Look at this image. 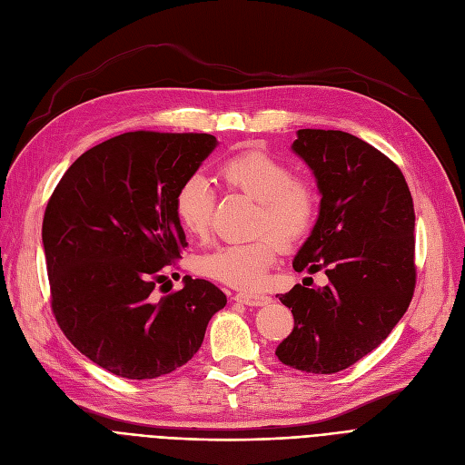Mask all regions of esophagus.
Listing matches in <instances>:
<instances>
[{"label":"esophagus","mask_w":465,"mask_h":465,"mask_svg":"<svg viewBox=\"0 0 465 465\" xmlns=\"http://www.w3.org/2000/svg\"><path fill=\"white\" fill-rule=\"evenodd\" d=\"M235 302L243 303V305H251V307H261L271 303V297L264 293H249V292H239L235 293Z\"/></svg>","instance_id":"obj_1"}]
</instances>
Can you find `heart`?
<instances>
[{"label":"heart","instance_id":"1","mask_svg":"<svg viewBox=\"0 0 465 465\" xmlns=\"http://www.w3.org/2000/svg\"><path fill=\"white\" fill-rule=\"evenodd\" d=\"M222 183L245 193L259 203L254 228L257 233H272L247 243L222 245L194 261L203 276L242 290L261 288L268 268L276 262L280 245L292 247L311 232L317 218V194L292 168L268 154L249 153L226 160L218 170ZM214 189L201 173L191 175L175 194V214L183 230L194 235L206 233L214 211Z\"/></svg>","mask_w":465,"mask_h":465}]
</instances>
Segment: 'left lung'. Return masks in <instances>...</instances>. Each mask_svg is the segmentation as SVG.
I'll return each instance as SVG.
<instances>
[{
  "label": "left lung",
  "mask_w": 465,
  "mask_h": 465,
  "mask_svg": "<svg viewBox=\"0 0 465 465\" xmlns=\"http://www.w3.org/2000/svg\"><path fill=\"white\" fill-rule=\"evenodd\" d=\"M292 151L321 193L319 216L293 268L324 271L328 286L297 283L278 295L293 331L276 348L283 365L331 374L392 332L415 288V213L396 163L343 131L299 129Z\"/></svg>",
  "instance_id": "obj_1"
}]
</instances>
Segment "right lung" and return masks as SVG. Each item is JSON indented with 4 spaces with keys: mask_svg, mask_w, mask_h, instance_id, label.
<instances>
[{
    "mask_svg": "<svg viewBox=\"0 0 465 465\" xmlns=\"http://www.w3.org/2000/svg\"><path fill=\"white\" fill-rule=\"evenodd\" d=\"M216 146L206 133L117 134L71 163L46 206L42 245L55 321L117 377L156 379L185 365L228 302L191 276L175 293H153L187 247L177 189Z\"/></svg>",
    "mask_w": 465,
    "mask_h": 465,
    "instance_id": "1",
    "label": "right lung"
}]
</instances>
